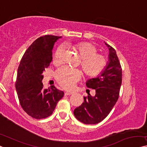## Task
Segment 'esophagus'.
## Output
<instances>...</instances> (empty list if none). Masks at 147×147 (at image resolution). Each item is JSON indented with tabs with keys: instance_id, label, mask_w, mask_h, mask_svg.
Wrapping results in <instances>:
<instances>
[{
	"instance_id": "esophagus-1",
	"label": "esophagus",
	"mask_w": 147,
	"mask_h": 147,
	"mask_svg": "<svg viewBox=\"0 0 147 147\" xmlns=\"http://www.w3.org/2000/svg\"><path fill=\"white\" fill-rule=\"evenodd\" d=\"M73 92H65V96H70L71 94H73Z\"/></svg>"
}]
</instances>
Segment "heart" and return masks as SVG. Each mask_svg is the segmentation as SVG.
<instances>
[{
    "label": "heart",
    "instance_id": "heart-1",
    "mask_svg": "<svg viewBox=\"0 0 147 147\" xmlns=\"http://www.w3.org/2000/svg\"><path fill=\"white\" fill-rule=\"evenodd\" d=\"M74 49L81 58L80 67L86 76L94 77L101 74L108 65V58L102 54H98V48L90 43H80L74 46ZM65 47L61 45L57 49L54 56L56 63L63 61ZM81 76L78 69L63 67L56 71L57 81L65 89H72Z\"/></svg>",
    "mask_w": 147,
    "mask_h": 147
}]
</instances>
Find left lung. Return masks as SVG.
Returning a JSON list of instances; mask_svg holds the SVG:
<instances>
[{
  "label": "left lung",
  "instance_id": "left-lung-1",
  "mask_svg": "<svg viewBox=\"0 0 147 147\" xmlns=\"http://www.w3.org/2000/svg\"><path fill=\"white\" fill-rule=\"evenodd\" d=\"M108 65L97 77L86 81L89 88L96 94L84 97V102L74 109V115L84 124H96L106 118L117 102L122 82V69L115 50L108 44Z\"/></svg>",
  "mask_w": 147,
  "mask_h": 147
}]
</instances>
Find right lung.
<instances>
[{"label":"right lung","mask_w":147,"mask_h":147,"mask_svg":"<svg viewBox=\"0 0 147 147\" xmlns=\"http://www.w3.org/2000/svg\"><path fill=\"white\" fill-rule=\"evenodd\" d=\"M61 36L46 35L28 48L18 69L16 90L22 108L30 116L39 119L53 112L64 92L53 85L43 89V73L52 61L54 43Z\"/></svg>","instance_id":"add662e5"}]
</instances>
